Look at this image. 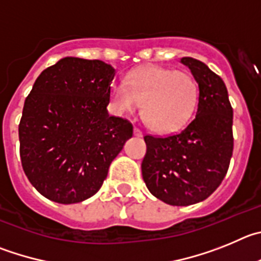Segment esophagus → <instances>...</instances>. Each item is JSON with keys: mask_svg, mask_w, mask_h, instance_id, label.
Returning a JSON list of instances; mask_svg holds the SVG:
<instances>
[{"mask_svg": "<svg viewBox=\"0 0 261 261\" xmlns=\"http://www.w3.org/2000/svg\"><path fill=\"white\" fill-rule=\"evenodd\" d=\"M134 135H135V136H143V133L139 130V128L135 127V128H134Z\"/></svg>", "mask_w": 261, "mask_h": 261, "instance_id": "obj_1", "label": "esophagus"}]
</instances>
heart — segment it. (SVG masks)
Masks as SVG:
<instances>
[{
    "mask_svg": "<svg viewBox=\"0 0 261 261\" xmlns=\"http://www.w3.org/2000/svg\"><path fill=\"white\" fill-rule=\"evenodd\" d=\"M198 97V84L191 75L164 67H145L128 76L127 86L114 83L110 88L119 113H135L142 104L143 119L157 133H171L186 125Z\"/></svg>",
    "mask_w": 261,
    "mask_h": 261,
    "instance_id": "b5f03b06",
    "label": "heart"
}]
</instances>
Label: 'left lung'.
Instances as JSON below:
<instances>
[{
    "label": "left lung",
    "mask_w": 261,
    "mask_h": 261,
    "mask_svg": "<svg viewBox=\"0 0 261 261\" xmlns=\"http://www.w3.org/2000/svg\"><path fill=\"white\" fill-rule=\"evenodd\" d=\"M198 83L196 116L178 134L165 138L145 135L142 163L145 186L170 205L205 200L225 178L233 154V108L226 86L205 63L180 58Z\"/></svg>",
    "instance_id": "8db88e82"
}]
</instances>
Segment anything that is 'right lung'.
Instances as JSON below:
<instances>
[{"label": "right lung", "instance_id": "1", "mask_svg": "<svg viewBox=\"0 0 261 261\" xmlns=\"http://www.w3.org/2000/svg\"><path fill=\"white\" fill-rule=\"evenodd\" d=\"M114 75L100 60L65 57L39 75L25 98L20 160L49 200L74 204L93 196L133 136L127 119L108 113Z\"/></svg>", "mask_w": 261, "mask_h": 261}]
</instances>
